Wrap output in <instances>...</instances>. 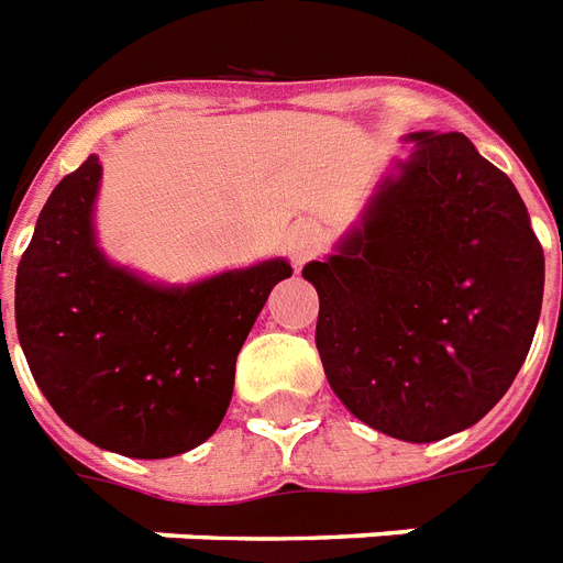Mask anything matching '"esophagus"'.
Returning a JSON list of instances; mask_svg holds the SVG:
<instances>
[{"mask_svg":"<svg viewBox=\"0 0 563 563\" xmlns=\"http://www.w3.org/2000/svg\"><path fill=\"white\" fill-rule=\"evenodd\" d=\"M321 242H324V233H321V224L316 221H298V224L289 230V256L295 265H303L310 256L321 251Z\"/></svg>","mask_w":563,"mask_h":563,"instance_id":"34e87169","label":"esophagus"}]
</instances>
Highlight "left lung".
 Listing matches in <instances>:
<instances>
[{
    "instance_id": "8db88e82",
    "label": "left lung",
    "mask_w": 563,
    "mask_h": 563,
    "mask_svg": "<svg viewBox=\"0 0 563 563\" xmlns=\"http://www.w3.org/2000/svg\"><path fill=\"white\" fill-rule=\"evenodd\" d=\"M360 221L303 265L316 349L360 422L434 443L490 413L526 363L543 303L529 209L463 132H410Z\"/></svg>"
}]
</instances>
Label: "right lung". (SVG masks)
<instances>
[{
	"label": "right lung",
	"instance_id": "obj_1",
	"mask_svg": "<svg viewBox=\"0 0 563 563\" xmlns=\"http://www.w3.org/2000/svg\"><path fill=\"white\" fill-rule=\"evenodd\" d=\"M100 179L93 153L41 209L16 268V336L76 434L126 457H174L218 431L235 357L291 265L274 256L186 286L147 280L97 242Z\"/></svg>",
	"mask_w": 563,
	"mask_h": 563
}]
</instances>
